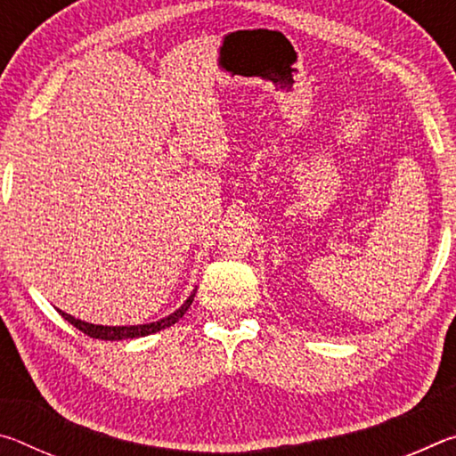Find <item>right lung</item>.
Listing matches in <instances>:
<instances>
[{"label": "right lung", "instance_id": "add662e5", "mask_svg": "<svg viewBox=\"0 0 456 456\" xmlns=\"http://www.w3.org/2000/svg\"><path fill=\"white\" fill-rule=\"evenodd\" d=\"M192 297H195V296H191V297L187 299V302H184L175 314L168 315V318L160 320V322H154V323H144V326H120V328L94 326V323H86V322H82V320H76V318H72V315H68V314H64V312H60V314H61V318L70 322L76 330H80L82 334H86L88 338L114 339V342H117V339L142 338V336L154 334V331H160V330H165V328H168V326H173V323L179 322V320L183 318V315H184V312L189 310L191 304H192Z\"/></svg>", "mask_w": 456, "mask_h": 456}]
</instances>
